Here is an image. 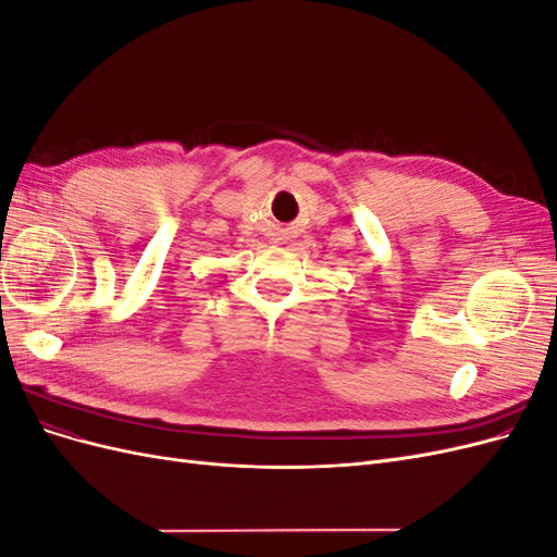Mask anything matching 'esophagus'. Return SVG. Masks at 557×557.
<instances>
[{"instance_id": "obj_1", "label": "esophagus", "mask_w": 557, "mask_h": 557, "mask_svg": "<svg viewBox=\"0 0 557 557\" xmlns=\"http://www.w3.org/2000/svg\"><path fill=\"white\" fill-rule=\"evenodd\" d=\"M281 239H283V237H281Z\"/></svg>"}]
</instances>
